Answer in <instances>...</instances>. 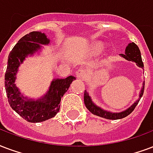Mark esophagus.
<instances>
[{
	"mask_svg": "<svg viewBox=\"0 0 153 153\" xmlns=\"http://www.w3.org/2000/svg\"><path fill=\"white\" fill-rule=\"evenodd\" d=\"M86 73H87V72H86L85 69L80 68V69H78L77 71L76 72V78H78V79H82V78H84L85 76Z\"/></svg>",
	"mask_w": 153,
	"mask_h": 153,
	"instance_id": "obj_1",
	"label": "esophagus"
}]
</instances>
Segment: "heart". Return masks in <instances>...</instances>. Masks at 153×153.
I'll list each match as a JSON object with an SVG mask.
<instances>
[{
	"instance_id": "b5f03b06",
	"label": "heart",
	"mask_w": 153,
	"mask_h": 153,
	"mask_svg": "<svg viewBox=\"0 0 153 153\" xmlns=\"http://www.w3.org/2000/svg\"><path fill=\"white\" fill-rule=\"evenodd\" d=\"M104 50V45L102 42H96L91 48V52L94 56H98L102 53Z\"/></svg>"
}]
</instances>
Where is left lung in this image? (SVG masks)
I'll use <instances>...</instances> for the list:
<instances>
[{"label":"left lung","instance_id":"left-lung-1","mask_svg":"<svg viewBox=\"0 0 153 153\" xmlns=\"http://www.w3.org/2000/svg\"><path fill=\"white\" fill-rule=\"evenodd\" d=\"M120 56L127 59L128 61L135 62L138 67L143 68V64L142 62V58H141L140 51L138 48V46L134 43V42H130L129 44L127 46V48L125 49V54H120ZM143 90H144V81L143 82V86L141 88V90L139 94V98L135 100V102L133 103L132 105L130 107H128L127 110L123 111L121 112H111L108 111L106 110H104L102 107H100L97 105L95 103L93 102L91 97L89 96V92L87 90H85V95H84V102L86 108L91 112L93 114L99 116L102 118L106 119H111V120H116V119H123L127 115H129L131 113L135 106L137 105L138 102H140L141 97L143 96Z\"/></svg>","mask_w":153,"mask_h":153}]
</instances>
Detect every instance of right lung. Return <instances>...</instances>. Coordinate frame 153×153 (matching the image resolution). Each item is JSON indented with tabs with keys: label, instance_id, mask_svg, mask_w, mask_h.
I'll return each instance as SVG.
<instances>
[{
	"label": "right lung",
	"instance_id": "obj_1",
	"mask_svg": "<svg viewBox=\"0 0 153 153\" xmlns=\"http://www.w3.org/2000/svg\"><path fill=\"white\" fill-rule=\"evenodd\" d=\"M50 39L44 33L33 31L22 38L10 51L4 75V87L10 106L16 113L30 123H40L53 118L59 111L60 101L75 76L56 78L51 82L48 92L38 99L25 97L16 85L18 68L27 56H33L48 45Z\"/></svg>",
	"mask_w": 153,
	"mask_h": 153
}]
</instances>
